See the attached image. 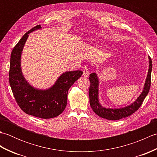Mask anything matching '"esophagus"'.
Returning <instances> with one entry per match:
<instances>
[{
	"mask_svg": "<svg viewBox=\"0 0 157 157\" xmlns=\"http://www.w3.org/2000/svg\"><path fill=\"white\" fill-rule=\"evenodd\" d=\"M82 71H83V75L85 77H88L89 75V69L87 66H84V67L82 69Z\"/></svg>",
	"mask_w": 157,
	"mask_h": 157,
	"instance_id": "1",
	"label": "esophagus"
}]
</instances>
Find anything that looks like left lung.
I'll return each mask as SVG.
<instances>
[{
  "mask_svg": "<svg viewBox=\"0 0 157 157\" xmlns=\"http://www.w3.org/2000/svg\"><path fill=\"white\" fill-rule=\"evenodd\" d=\"M149 69L148 72V75L146 78V83L144 84V90L140 96H139L136 101L128 106H125L121 109H106L100 105L98 102V79L97 75L95 73H92L90 74L89 79L90 82V86L89 88V97H90V105L96 115L109 120H119L123 118L127 117L129 115H132L140 107L143 101H144L146 96L148 94V92L151 88V71H152V60L149 57Z\"/></svg>",
  "mask_w": 157,
  "mask_h": 157,
  "instance_id": "1",
  "label": "left lung"
}]
</instances>
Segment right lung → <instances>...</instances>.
Listing matches in <instances>:
<instances>
[{
  "instance_id": "obj_1",
  "label": "right lung",
  "mask_w": 157,
  "mask_h": 157,
  "mask_svg": "<svg viewBox=\"0 0 157 157\" xmlns=\"http://www.w3.org/2000/svg\"><path fill=\"white\" fill-rule=\"evenodd\" d=\"M41 28L38 25L23 36L13 48L10 59L9 84L17 105L23 112L42 119L53 118L64 111L70 87L80 78L82 71H67L58 78L55 84L46 90H40L29 85L23 78L21 55L29 33Z\"/></svg>"
}]
</instances>
